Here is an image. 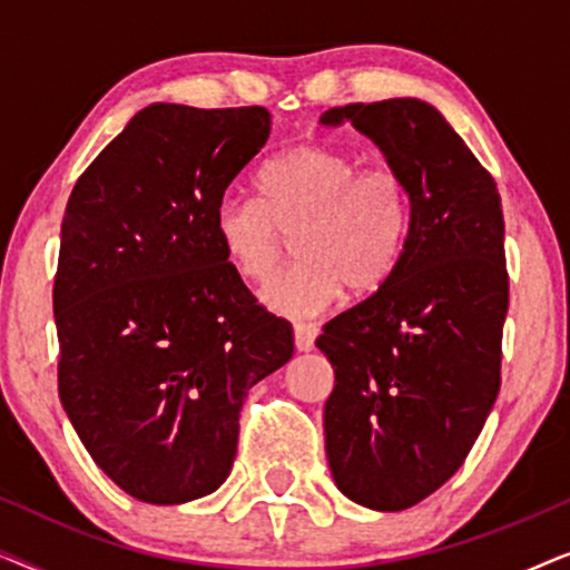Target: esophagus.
Returning <instances> with one entry per match:
<instances>
[{"label":"esophagus","mask_w":570,"mask_h":570,"mask_svg":"<svg viewBox=\"0 0 570 570\" xmlns=\"http://www.w3.org/2000/svg\"><path fill=\"white\" fill-rule=\"evenodd\" d=\"M316 334H318V330H316L314 324H295V326H293L295 347H298L301 353H308V350H314Z\"/></svg>","instance_id":"1"}]
</instances>
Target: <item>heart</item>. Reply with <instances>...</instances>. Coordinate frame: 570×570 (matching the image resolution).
Masks as SVG:
<instances>
[{
  "label": "heart",
  "instance_id": "obj_1",
  "mask_svg": "<svg viewBox=\"0 0 570 570\" xmlns=\"http://www.w3.org/2000/svg\"><path fill=\"white\" fill-rule=\"evenodd\" d=\"M262 199L225 194L213 225L225 259L244 279L264 283L293 233L298 262L264 287V306L316 316L350 295H371L392 277L410 238V189L392 168H361L340 147L308 142L269 160Z\"/></svg>",
  "mask_w": 570,
  "mask_h": 570
}]
</instances>
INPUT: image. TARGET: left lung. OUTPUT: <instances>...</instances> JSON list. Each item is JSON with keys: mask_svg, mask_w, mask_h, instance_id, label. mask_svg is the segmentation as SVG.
<instances>
[{"mask_svg": "<svg viewBox=\"0 0 570 570\" xmlns=\"http://www.w3.org/2000/svg\"><path fill=\"white\" fill-rule=\"evenodd\" d=\"M318 124H353L410 189V238L392 277L316 340L334 368L324 404L334 485L365 509L402 511L462 466L501 389V197L425 100L347 104Z\"/></svg>", "mask_w": 570, "mask_h": 570, "instance_id": "obj_1", "label": "left lung"}]
</instances>
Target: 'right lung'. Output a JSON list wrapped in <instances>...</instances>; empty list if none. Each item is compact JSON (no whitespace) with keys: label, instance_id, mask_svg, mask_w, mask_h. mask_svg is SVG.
I'll return each instance as SVG.
<instances>
[{"label":"right lung","instance_id":"1","mask_svg":"<svg viewBox=\"0 0 570 570\" xmlns=\"http://www.w3.org/2000/svg\"><path fill=\"white\" fill-rule=\"evenodd\" d=\"M269 129L262 106L153 104L67 202L59 400L92 462L137 501L215 493L248 389L293 357L291 324L256 306L213 225Z\"/></svg>","mask_w":570,"mask_h":570}]
</instances>
